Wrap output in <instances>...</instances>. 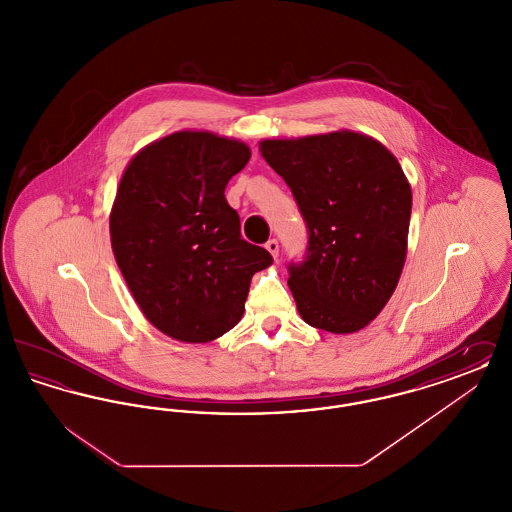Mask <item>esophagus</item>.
I'll return each instance as SVG.
<instances>
[{
  "label": "esophagus",
  "mask_w": 512,
  "mask_h": 512,
  "mask_svg": "<svg viewBox=\"0 0 512 512\" xmlns=\"http://www.w3.org/2000/svg\"><path fill=\"white\" fill-rule=\"evenodd\" d=\"M265 247H267L268 253H270V255L274 257V259L278 257V251H280V245H278V240H274V238H272V240H268L267 244H265Z\"/></svg>",
  "instance_id": "obj_1"
}]
</instances>
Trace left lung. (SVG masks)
Instances as JSON below:
<instances>
[{
	"instance_id": "1",
	"label": "left lung",
	"mask_w": 512,
	"mask_h": 512,
	"mask_svg": "<svg viewBox=\"0 0 512 512\" xmlns=\"http://www.w3.org/2000/svg\"><path fill=\"white\" fill-rule=\"evenodd\" d=\"M259 147L307 224V253L288 267L299 315L332 334L365 328L390 301L407 257L413 194L399 161L351 130Z\"/></svg>"
}]
</instances>
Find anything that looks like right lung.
Instances as JSON below:
<instances>
[{"instance_id": "right-lung-1", "label": "right lung", "mask_w": 512, "mask_h": 512, "mask_svg": "<svg viewBox=\"0 0 512 512\" xmlns=\"http://www.w3.org/2000/svg\"><path fill=\"white\" fill-rule=\"evenodd\" d=\"M249 147L182 130L144 147L122 174L111 209V245L147 320L174 340L205 343L244 315L251 276L267 249L245 242L228 205V180Z\"/></svg>"}]
</instances>
